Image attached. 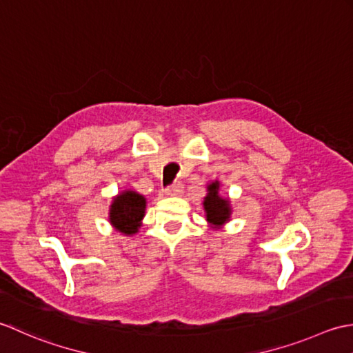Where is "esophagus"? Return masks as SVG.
Masks as SVG:
<instances>
[{
	"mask_svg": "<svg viewBox=\"0 0 353 353\" xmlns=\"http://www.w3.org/2000/svg\"><path fill=\"white\" fill-rule=\"evenodd\" d=\"M183 190H184V185L181 183H174L172 185H169L164 192H166L168 196H179L183 193Z\"/></svg>",
	"mask_w": 353,
	"mask_h": 353,
	"instance_id": "esophagus-1",
	"label": "esophagus"
}]
</instances>
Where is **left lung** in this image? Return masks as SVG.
Returning <instances> with one entry per match:
<instances>
[{
	"instance_id": "obj_1",
	"label": "left lung",
	"mask_w": 353,
	"mask_h": 353,
	"mask_svg": "<svg viewBox=\"0 0 353 353\" xmlns=\"http://www.w3.org/2000/svg\"><path fill=\"white\" fill-rule=\"evenodd\" d=\"M219 181H212L207 185V196L204 198V210L207 222L213 228L224 225L225 222L230 221V214H232V207H230V201L227 198L219 196Z\"/></svg>"
}]
</instances>
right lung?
<instances>
[{"label":"right lung","mask_w":353,"mask_h":353,"mask_svg":"<svg viewBox=\"0 0 353 353\" xmlns=\"http://www.w3.org/2000/svg\"><path fill=\"white\" fill-rule=\"evenodd\" d=\"M146 198L134 190H125L112 199L110 207L111 225L126 236L135 234L145 218Z\"/></svg>","instance_id":"obj_1"}]
</instances>
